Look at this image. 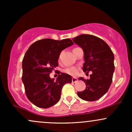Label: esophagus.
<instances>
[{
	"mask_svg": "<svg viewBox=\"0 0 132 132\" xmlns=\"http://www.w3.org/2000/svg\"><path fill=\"white\" fill-rule=\"evenodd\" d=\"M78 81V78H72V82L75 83V82H76Z\"/></svg>",
	"mask_w": 132,
	"mask_h": 132,
	"instance_id": "1",
	"label": "esophagus"
}]
</instances>
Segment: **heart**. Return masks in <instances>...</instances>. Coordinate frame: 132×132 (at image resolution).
<instances>
[{"label": "heart", "instance_id": "heart-1", "mask_svg": "<svg viewBox=\"0 0 132 132\" xmlns=\"http://www.w3.org/2000/svg\"><path fill=\"white\" fill-rule=\"evenodd\" d=\"M78 71V68L77 67H69V68H65V69L63 70V72L64 73L68 74V75H71V76H75L77 74Z\"/></svg>", "mask_w": 132, "mask_h": 132}]
</instances>
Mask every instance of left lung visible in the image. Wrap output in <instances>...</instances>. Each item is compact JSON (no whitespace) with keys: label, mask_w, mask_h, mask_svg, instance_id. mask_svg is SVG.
Here are the masks:
<instances>
[{"label":"left lung","mask_w":132,"mask_h":132,"mask_svg":"<svg viewBox=\"0 0 132 132\" xmlns=\"http://www.w3.org/2000/svg\"><path fill=\"white\" fill-rule=\"evenodd\" d=\"M72 40L84 51L83 71L86 74L92 71L89 79L79 78L84 81L86 87L77 94L84 101H97L106 94L111 85L115 69L114 55L109 45L95 36L82 34Z\"/></svg>","instance_id":"8db88e82"}]
</instances>
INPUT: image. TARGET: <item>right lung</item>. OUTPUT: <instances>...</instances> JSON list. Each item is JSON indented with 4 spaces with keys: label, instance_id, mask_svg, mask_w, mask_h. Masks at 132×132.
I'll list each match as a JSON object with an SVG mask.
<instances>
[{
    "label": "right lung",
    "instance_id": "right-lung-1",
    "mask_svg": "<svg viewBox=\"0 0 132 132\" xmlns=\"http://www.w3.org/2000/svg\"><path fill=\"white\" fill-rule=\"evenodd\" d=\"M74 44L70 39L54 40L45 38L33 43L22 61V82L28 100L40 108L47 109L60 100L61 89L72 78L59 73L56 80L50 74L58 66V59L63 50Z\"/></svg>",
    "mask_w": 132,
    "mask_h": 132
}]
</instances>
